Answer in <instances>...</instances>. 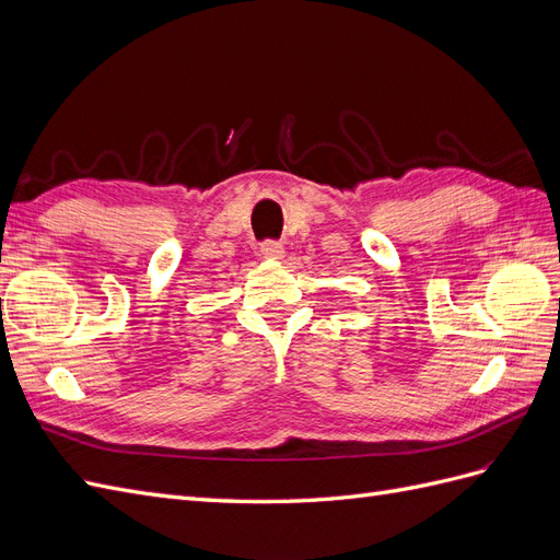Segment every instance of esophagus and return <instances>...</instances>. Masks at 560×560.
Returning a JSON list of instances; mask_svg holds the SVG:
<instances>
[{"instance_id":"1","label":"esophagus","mask_w":560,"mask_h":560,"mask_svg":"<svg viewBox=\"0 0 560 560\" xmlns=\"http://www.w3.org/2000/svg\"><path fill=\"white\" fill-rule=\"evenodd\" d=\"M261 254H264V259H284V247H282V243L268 241L261 245Z\"/></svg>"}]
</instances>
